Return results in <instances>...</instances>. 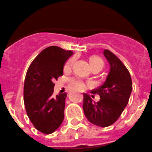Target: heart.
<instances>
[{"label": "heart", "instance_id": "1", "mask_svg": "<svg viewBox=\"0 0 152 152\" xmlns=\"http://www.w3.org/2000/svg\"><path fill=\"white\" fill-rule=\"evenodd\" d=\"M90 65L91 67H94V66H99L102 69L103 66V61H102L101 58H100L99 57L94 56L91 57L90 58ZM73 62H74V58H70L68 59L66 61V63L64 64V69H69L72 67L73 64ZM69 84L73 88L76 89H79V90H83L86 87V85L83 83V81L80 80V79H77V78H73V79H69Z\"/></svg>", "mask_w": 152, "mask_h": 152}]
</instances>
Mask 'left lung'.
Segmentation results:
<instances>
[{
	"instance_id": "1",
	"label": "left lung",
	"mask_w": 152,
	"mask_h": 152,
	"mask_svg": "<svg viewBox=\"0 0 152 152\" xmlns=\"http://www.w3.org/2000/svg\"><path fill=\"white\" fill-rule=\"evenodd\" d=\"M103 55L110 66L105 83L91 91L97 94L100 100L95 103L84 94L83 111L87 119L94 125L106 127L115 122L127 105L132 91V80L128 69L110 50L105 49Z\"/></svg>"
}]
</instances>
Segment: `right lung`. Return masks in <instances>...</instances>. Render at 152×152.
Returning <instances> with one entry per match:
<instances>
[{
  "instance_id": "add662e5",
  "label": "right lung",
  "mask_w": 152,
  "mask_h": 152,
  "mask_svg": "<svg viewBox=\"0 0 152 152\" xmlns=\"http://www.w3.org/2000/svg\"><path fill=\"white\" fill-rule=\"evenodd\" d=\"M73 51L49 46L32 61L27 71L24 101L28 118L35 128L45 134L55 132L64 118L66 94L53 96V81L63 75L64 66Z\"/></svg>"
}]
</instances>
